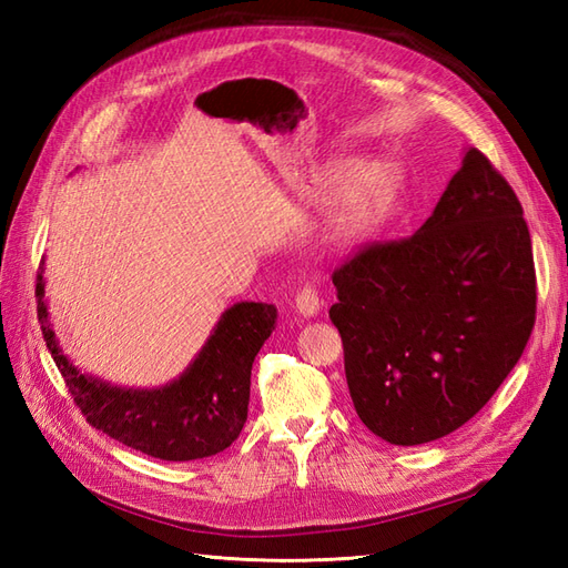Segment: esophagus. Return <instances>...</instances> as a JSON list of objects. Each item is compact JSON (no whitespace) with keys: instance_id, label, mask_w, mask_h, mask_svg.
<instances>
[{"instance_id":"esophagus-1","label":"esophagus","mask_w":568,"mask_h":568,"mask_svg":"<svg viewBox=\"0 0 568 568\" xmlns=\"http://www.w3.org/2000/svg\"><path fill=\"white\" fill-rule=\"evenodd\" d=\"M320 307H322V300H320L317 291L312 285H305L303 291H300L297 297H295V310L303 317H317Z\"/></svg>"}]
</instances>
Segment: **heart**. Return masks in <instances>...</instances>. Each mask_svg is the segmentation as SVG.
<instances>
[{
    "label": "heart",
    "mask_w": 568,
    "mask_h": 568,
    "mask_svg": "<svg viewBox=\"0 0 568 568\" xmlns=\"http://www.w3.org/2000/svg\"><path fill=\"white\" fill-rule=\"evenodd\" d=\"M324 183L334 192L343 190L324 224V236L332 244H348L368 232L388 210L397 187V173L385 161L364 163L358 159H342L327 168Z\"/></svg>",
    "instance_id": "heart-1"
}]
</instances>
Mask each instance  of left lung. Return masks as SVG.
Returning a JSON list of instances; mask_svg holds the SVG:
<instances>
[{
  "mask_svg": "<svg viewBox=\"0 0 568 568\" xmlns=\"http://www.w3.org/2000/svg\"><path fill=\"white\" fill-rule=\"evenodd\" d=\"M348 393L376 437L427 444L484 407L535 327L532 239L517 200L466 149L429 220L371 244L334 275Z\"/></svg>",
  "mask_w": 568,
  "mask_h": 568,
  "instance_id": "1",
  "label": "left lung"
}]
</instances>
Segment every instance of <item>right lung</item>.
<instances>
[{"mask_svg":"<svg viewBox=\"0 0 568 568\" xmlns=\"http://www.w3.org/2000/svg\"><path fill=\"white\" fill-rule=\"evenodd\" d=\"M39 322L48 352L72 400L94 429L163 462H195L224 452L244 429L251 366L275 329L277 310L236 303L222 312L192 364L161 388H122L82 373L60 348L48 322L43 263L36 277Z\"/></svg>","mask_w":568,"mask_h":568,"instance_id":"1","label":"right lung"}]
</instances>
